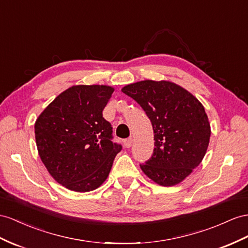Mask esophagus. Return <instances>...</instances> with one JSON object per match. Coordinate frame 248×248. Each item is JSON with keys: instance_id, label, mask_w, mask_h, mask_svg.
I'll list each match as a JSON object with an SVG mask.
<instances>
[{"instance_id": "esophagus-1", "label": "esophagus", "mask_w": 248, "mask_h": 248, "mask_svg": "<svg viewBox=\"0 0 248 248\" xmlns=\"http://www.w3.org/2000/svg\"><path fill=\"white\" fill-rule=\"evenodd\" d=\"M132 142H133V138H131V137L124 139V147H125V148H130L131 145H132Z\"/></svg>"}]
</instances>
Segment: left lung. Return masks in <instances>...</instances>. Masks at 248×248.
<instances>
[{"label": "left lung", "instance_id": "left-lung-1", "mask_svg": "<svg viewBox=\"0 0 248 248\" xmlns=\"http://www.w3.org/2000/svg\"><path fill=\"white\" fill-rule=\"evenodd\" d=\"M122 91L134 99L150 118L154 151L140 164L142 172L162 186L181 182L204 157L211 125L200 101L170 81L142 80Z\"/></svg>", "mask_w": 248, "mask_h": 248}]
</instances>
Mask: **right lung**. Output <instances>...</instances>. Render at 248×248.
<instances>
[{
	"mask_svg": "<svg viewBox=\"0 0 248 248\" xmlns=\"http://www.w3.org/2000/svg\"><path fill=\"white\" fill-rule=\"evenodd\" d=\"M114 89L73 86L61 93L36 119L37 151L48 172L62 186L85 193L101 186L122 144L103 111Z\"/></svg>",
	"mask_w": 248,
	"mask_h": 248,
	"instance_id": "add662e5",
	"label": "right lung"
}]
</instances>
